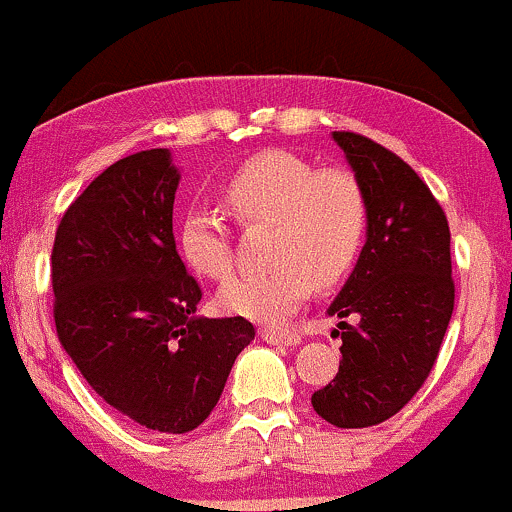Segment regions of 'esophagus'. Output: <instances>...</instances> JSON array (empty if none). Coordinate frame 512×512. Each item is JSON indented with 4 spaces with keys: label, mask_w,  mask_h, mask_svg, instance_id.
I'll list each match as a JSON object with an SVG mask.
<instances>
[{
    "label": "esophagus",
    "mask_w": 512,
    "mask_h": 512,
    "mask_svg": "<svg viewBox=\"0 0 512 512\" xmlns=\"http://www.w3.org/2000/svg\"><path fill=\"white\" fill-rule=\"evenodd\" d=\"M261 339L268 344H288L295 346L300 344V334L298 332H290V329H261Z\"/></svg>",
    "instance_id": "esophagus-1"
}]
</instances>
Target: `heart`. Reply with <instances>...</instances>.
Masks as SVG:
<instances>
[{
  "label": "heart",
  "mask_w": 512,
  "mask_h": 512,
  "mask_svg": "<svg viewBox=\"0 0 512 512\" xmlns=\"http://www.w3.org/2000/svg\"><path fill=\"white\" fill-rule=\"evenodd\" d=\"M222 200L241 227H271V266L219 288L217 307L227 315L258 324L285 322L312 285L339 283L364 244L368 202L359 178L346 168H317L283 148L241 163L222 183ZM175 236L195 276L224 280L232 273V234L217 212L190 207Z\"/></svg>",
  "instance_id": "b5f03b06"
}]
</instances>
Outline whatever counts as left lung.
<instances>
[{
  "label": "left lung",
  "instance_id": "obj_1",
  "mask_svg": "<svg viewBox=\"0 0 512 512\" xmlns=\"http://www.w3.org/2000/svg\"><path fill=\"white\" fill-rule=\"evenodd\" d=\"M368 202L366 244L327 315L339 322L342 361L312 395L329 425L359 430L388 420L422 388L454 310L449 224L420 175L354 131H334Z\"/></svg>",
  "mask_w": 512,
  "mask_h": 512
}]
</instances>
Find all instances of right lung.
<instances>
[{"instance_id": "add662e5", "label": "right lung", "mask_w": 512, "mask_h": 512, "mask_svg": "<svg viewBox=\"0 0 512 512\" xmlns=\"http://www.w3.org/2000/svg\"><path fill=\"white\" fill-rule=\"evenodd\" d=\"M178 183L168 148L112 163L65 210L51 254L63 349L104 403L166 434L210 417L256 337L244 317H195L202 290L173 236Z\"/></svg>"}]
</instances>
